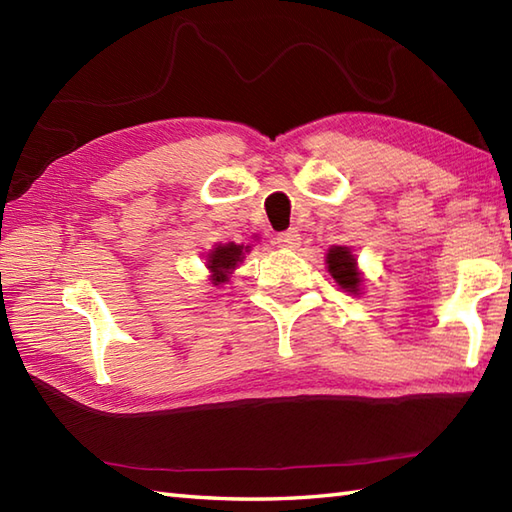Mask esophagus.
I'll use <instances>...</instances> for the list:
<instances>
[{"label": "esophagus", "instance_id": "obj_1", "mask_svg": "<svg viewBox=\"0 0 512 512\" xmlns=\"http://www.w3.org/2000/svg\"><path fill=\"white\" fill-rule=\"evenodd\" d=\"M277 244H279V248L295 250V248H299V244H301V235L295 231V228H288V231L277 235Z\"/></svg>", "mask_w": 512, "mask_h": 512}]
</instances>
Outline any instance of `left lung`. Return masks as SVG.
I'll list each match as a JSON object with an SVG mask.
<instances>
[{
  "label": "left lung",
  "mask_w": 512,
  "mask_h": 512,
  "mask_svg": "<svg viewBox=\"0 0 512 512\" xmlns=\"http://www.w3.org/2000/svg\"><path fill=\"white\" fill-rule=\"evenodd\" d=\"M325 264H328V273L341 290L350 292V295H361L363 292V273L358 270L356 257L352 255L350 246H332L325 255Z\"/></svg>",
  "instance_id": "left-lung-1"
}]
</instances>
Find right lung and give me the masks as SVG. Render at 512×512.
<instances>
[{"instance_id": "add662e5", "label": "right lung", "mask_w": 512, "mask_h": 512, "mask_svg": "<svg viewBox=\"0 0 512 512\" xmlns=\"http://www.w3.org/2000/svg\"><path fill=\"white\" fill-rule=\"evenodd\" d=\"M246 253H248V246L244 244H235V242L215 244L213 250H209V255H206V268H209L211 273L209 277L211 284L213 286L226 284V281L231 279L237 264L244 262Z\"/></svg>"}]
</instances>
